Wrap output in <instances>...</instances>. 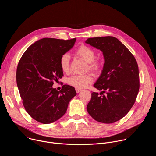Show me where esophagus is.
I'll list each match as a JSON object with an SVG mask.
<instances>
[{
	"label": "esophagus",
	"instance_id": "esophagus-1",
	"mask_svg": "<svg viewBox=\"0 0 156 156\" xmlns=\"http://www.w3.org/2000/svg\"><path fill=\"white\" fill-rule=\"evenodd\" d=\"M75 90H76V92L77 93H79L81 91V89H78V88H76Z\"/></svg>",
	"mask_w": 156,
	"mask_h": 156
}]
</instances>
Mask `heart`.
<instances>
[{"label": "heart", "instance_id": "b5f03b06", "mask_svg": "<svg viewBox=\"0 0 156 156\" xmlns=\"http://www.w3.org/2000/svg\"><path fill=\"white\" fill-rule=\"evenodd\" d=\"M75 55L87 62V70L95 74L99 73L102 69V62L99 59H96V52L91 48L86 45H81L75 52ZM70 57L68 54H63L60 58L59 65L62 71L67 73L70 69ZM93 81L92 75L87 73L83 75H73L66 80L69 85L76 88H84Z\"/></svg>", "mask_w": 156, "mask_h": 156}]
</instances>
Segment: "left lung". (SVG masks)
Listing matches in <instances>:
<instances>
[{"mask_svg":"<svg viewBox=\"0 0 156 156\" xmlns=\"http://www.w3.org/2000/svg\"><path fill=\"white\" fill-rule=\"evenodd\" d=\"M85 42L101 51L104 58L101 75L94 84L101 91V96L98 93L91 94L87 112L98 122L114 123L124 117L136 101L140 89L137 62L115 37L88 38Z\"/></svg>","mask_w":156,"mask_h":156,"instance_id":"obj_1","label":"left lung"}]
</instances>
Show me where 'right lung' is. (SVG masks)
I'll use <instances>...</instances> for the list:
<instances>
[{"label":"right lung","instance_id":"obj_1","mask_svg":"<svg viewBox=\"0 0 156 156\" xmlns=\"http://www.w3.org/2000/svg\"><path fill=\"white\" fill-rule=\"evenodd\" d=\"M76 38H43L30 46L21 57L16 69V84L28 114L44 124L53 123L67 110L76 95L73 86L65 84L58 91L54 81L63 76L60 57L74 46Z\"/></svg>","mask_w":156,"mask_h":156}]
</instances>
